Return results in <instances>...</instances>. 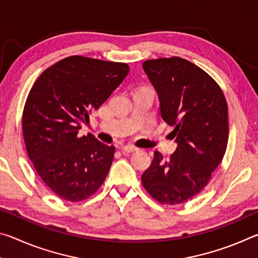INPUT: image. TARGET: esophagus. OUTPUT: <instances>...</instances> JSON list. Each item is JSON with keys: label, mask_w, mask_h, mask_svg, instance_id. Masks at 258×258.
<instances>
[{"label": "esophagus", "mask_w": 258, "mask_h": 258, "mask_svg": "<svg viewBox=\"0 0 258 258\" xmlns=\"http://www.w3.org/2000/svg\"><path fill=\"white\" fill-rule=\"evenodd\" d=\"M121 152H123V154H128V152H134V151H137L138 149L135 147H132V146H123L121 147Z\"/></svg>", "instance_id": "34e87169"}]
</instances>
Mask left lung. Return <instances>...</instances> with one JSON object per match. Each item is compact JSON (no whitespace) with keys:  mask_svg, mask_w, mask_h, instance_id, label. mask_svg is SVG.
I'll use <instances>...</instances> for the list:
<instances>
[{"mask_svg":"<svg viewBox=\"0 0 258 258\" xmlns=\"http://www.w3.org/2000/svg\"><path fill=\"white\" fill-rule=\"evenodd\" d=\"M143 69L158 94L161 118L174 127L171 138L177 147L166 161L155 151L142 184L160 204H183L208 184L223 159L228 103L217 83L185 59L147 60Z\"/></svg>","mask_w":258,"mask_h":258,"instance_id":"8db88e82","label":"left lung"}]
</instances>
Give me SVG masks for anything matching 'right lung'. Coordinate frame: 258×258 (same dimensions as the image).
Instances as JSON below:
<instances>
[{
	"label": "right lung",
	"instance_id": "add662e5",
	"mask_svg": "<svg viewBox=\"0 0 258 258\" xmlns=\"http://www.w3.org/2000/svg\"><path fill=\"white\" fill-rule=\"evenodd\" d=\"M130 72L124 62L72 55L45 69L23 112L26 150L43 182L60 198L82 202L106 180L115 147L78 135L89 112L110 97Z\"/></svg>",
	"mask_w": 258,
	"mask_h": 258
}]
</instances>
